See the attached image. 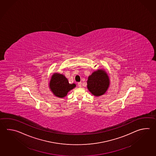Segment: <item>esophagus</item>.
I'll return each mask as SVG.
<instances>
[{"mask_svg": "<svg viewBox=\"0 0 156 156\" xmlns=\"http://www.w3.org/2000/svg\"><path fill=\"white\" fill-rule=\"evenodd\" d=\"M78 86L80 88V87H82V82H79V83H78Z\"/></svg>", "mask_w": 156, "mask_h": 156, "instance_id": "34e87169", "label": "esophagus"}]
</instances>
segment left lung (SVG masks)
I'll use <instances>...</instances> for the list:
<instances>
[{"mask_svg":"<svg viewBox=\"0 0 156 156\" xmlns=\"http://www.w3.org/2000/svg\"><path fill=\"white\" fill-rule=\"evenodd\" d=\"M109 85V77L104 69L95 70L88 78L87 88L93 95L96 97L105 94Z\"/></svg>","mask_w":156,"mask_h":156,"instance_id":"left-lung-1","label":"left lung"}]
</instances>
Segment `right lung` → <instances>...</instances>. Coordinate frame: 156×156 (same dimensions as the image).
Listing matches in <instances>:
<instances>
[{"instance_id": "obj_1", "label": "right lung", "mask_w": 156, "mask_h": 156, "mask_svg": "<svg viewBox=\"0 0 156 156\" xmlns=\"http://www.w3.org/2000/svg\"><path fill=\"white\" fill-rule=\"evenodd\" d=\"M76 87V84H70L64 75L59 73L52 74L49 83V88L51 92L58 98L65 97L68 93Z\"/></svg>"}]
</instances>
